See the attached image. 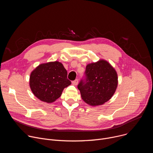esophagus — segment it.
<instances>
[{"label": "esophagus", "mask_w": 153, "mask_h": 153, "mask_svg": "<svg viewBox=\"0 0 153 153\" xmlns=\"http://www.w3.org/2000/svg\"><path fill=\"white\" fill-rule=\"evenodd\" d=\"M78 82H79L78 79H76V80H73V81L72 82V83H73V85H77L78 84Z\"/></svg>", "instance_id": "esophagus-1"}]
</instances>
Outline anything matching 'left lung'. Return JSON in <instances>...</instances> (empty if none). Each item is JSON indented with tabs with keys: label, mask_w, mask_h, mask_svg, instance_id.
<instances>
[{
	"label": "left lung",
	"mask_w": 153,
	"mask_h": 153,
	"mask_svg": "<svg viewBox=\"0 0 153 153\" xmlns=\"http://www.w3.org/2000/svg\"><path fill=\"white\" fill-rule=\"evenodd\" d=\"M83 78L77 88L83 100L91 106L102 105L110 100L117 86L116 70L104 60L87 65Z\"/></svg>",
	"instance_id": "left-lung-1"
}]
</instances>
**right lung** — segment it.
<instances>
[{"label": "right lung", "mask_w": 153, "mask_h": 153, "mask_svg": "<svg viewBox=\"0 0 153 153\" xmlns=\"http://www.w3.org/2000/svg\"><path fill=\"white\" fill-rule=\"evenodd\" d=\"M67 71L57 61L40 64L32 71L30 86L33 93L40 100L51 103L59 98L65 88L71 85Z\"/></svg>", "instance_id": "obj_1"}]
</instances>
